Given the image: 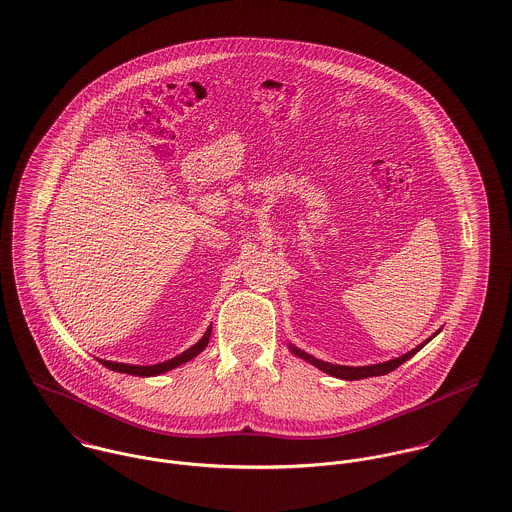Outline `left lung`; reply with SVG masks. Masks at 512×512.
<instances>
[{
  "instance_id": "1",
  "label": "left lung",
  "mask_w": 512,
  "mask_h": 512,
  "mask_svg": "<svg viewBox=\"0 0 512 512\" xmlns=\"http://www.w3.org/2000/svg\"><path fill=\"white\" fill-rule=\"evenodd\" d=\"M436 334H440V330L436 332ZM436 334L432 336V338H436ZM432 338H428L426 341H422L420 345H416L412 351H408V353H404V355H400V357H395V359H389V361H385V363H375V365H363V367H349V365H334V363H328V361H322V359H316V357H312L310 353H306V351H302V349H298V347H294L292 343H288V349L296 355V357H300V359H304V361H308V363H312L314 367H318L320 371H324V373H328V375H332V377H338V379H345V381H357V379H367V377H379V375H387V373H391V371H395L397 367H400L404 361H408L412 355H416L428 341L432 340Z\"/></svg>"
}]
</instances>
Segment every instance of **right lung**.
<instances>
[{"instance_id": "add662e5", "label": "right lung", "mask_w": 512, "mask_h": 512, "mask_svg": "<svg viewBox=\"0 0 512 512\" xmlns=\"http://www.w3.org/2000/svg\"><path fill=\"white\" fill-rule=\"evenodd\" d=\"M212 336V326L206 330V334L202 336V340L196 341L192 347H188L186 351H182L180 355L172 357L169 361L157 363V365H129V363H117V361H106V359H98L104 367L117 371V373H127V375H135V377H155V375H163L171 369H176L184 363H188L190 359H194L198 353H202L210 341Z\"/></svg>"}]
</instances>
